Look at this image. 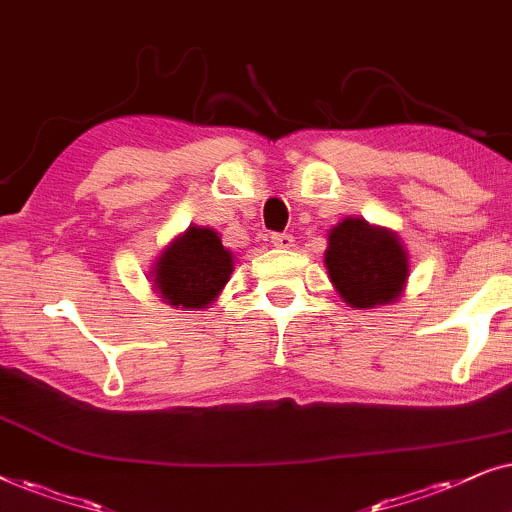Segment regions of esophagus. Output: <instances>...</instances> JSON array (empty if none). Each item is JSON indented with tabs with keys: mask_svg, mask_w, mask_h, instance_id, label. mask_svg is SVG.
Returning a JSON list of instances; mask_svg holds the SVG:
<instances>
[{
	"mask_svg": "<svg viewBox=\"0 0 512 512\" xmlns=\"http://www.w3.org/2000/svg\"><path fill=\"white\" fill-rule=\"evenodd\" d=\"M271 243H274L276 248H292V245H295V238H292V234H271Z\"/></svg>",
	"mask_w": 512,
	"mask_h": 512,
	"instance_id": "34e87169",
	"label": "esophagus"
}]
</instances>
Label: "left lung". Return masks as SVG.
Segmentation results:
<instances>
[{
    "instance_id": "1",
    "label": "left lung",
    "mask_w": 512,
    "mask_h": 512,
    "mask_svg": "<svg viewBox=\"0 0 512 512\" xmlns=\"http://www.w3.org/2000/svg\"><path fill=\"white\" fill-rule=\"evenodd\" d=\"M325 267L346 302L372 309L393 302L407 281V252L391 231L346 217L327 236Z\"/></svg>"
}]
</instances>
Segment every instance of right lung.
Here are the masks:
<instances>
[{"label":"right lung","instance_id":"obj_1","mask_svg":"<svg viewBox=\"0 0 512 512\" xmlns=\"http://www.w3.org/2000/svg\"><path fill=\"white\" fill-rule=\"evenodd\" d=\"M234 262L231 252L206 227H189L168 245L154 269V288L170 306L206 309L227 285Z\"/></svg>","mask_w":512,"mask_h":512}]
</instances>
